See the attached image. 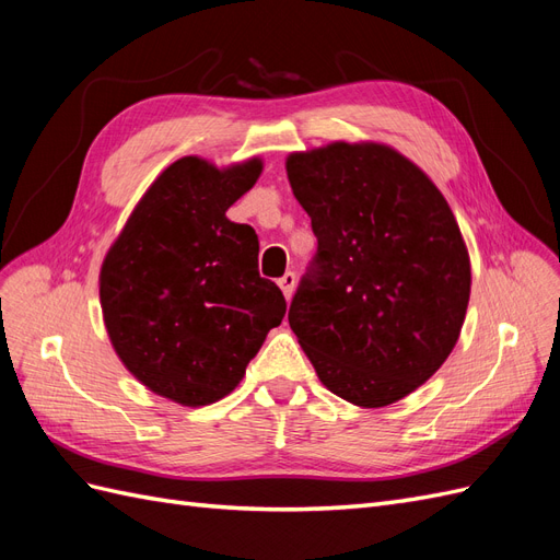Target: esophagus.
Segmentation results:
<instances>
[{"label":"esophagus","instance_id":"1","mask_svg":"<svg viewBox=\"0 0 560 560\" xmlns=\"http://www.w3.org/2000/svg\"><path fill=\"white\" fill-rule=\"evenodd\" d=\"M278 284H280V290H282L284 299L290 301L292 294H294V287H296V273H294V270H287V273L278 280Z\"/></svg>","mask_w":560,"mask_h":560}]
</instances>
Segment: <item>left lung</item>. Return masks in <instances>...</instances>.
Instances as JSON below:
<instances>
[{"label": "left lung", "instance_id": "obj_1", "mask_svg": "<svg viewBox=\"0 0 560 560\" xmlns=\"http://www.w3.org/2000/svg\"><path fill=\"white\" fill-rule=\"evenodd\" d=\"M317 252L290 327L319 381L366 409L387 406L446 362L469 303V257L442 191L383 144L287 159Z\"/></svg>", "mask_w": 560, "mask_h": 560}]
</instances>
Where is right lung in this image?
<instances>
[{
	"label": "right lung",
	"mask_w": 560,
	"mask_h": 560,
	"mask_svg": "<svg viewBox=\"0 0 560 560\" xmlns=\"http://www.w3.org/2000/svg\"><path fill=\"white\" fill-rule=\"evenodd\" d=\"M261 161L219 171L186 156L149 186L107 252L100 303L112 346L151 393L184 406L226 397L287 301L259 276V238L226 210Z\"/></svg>",
	"instance_id": "obj_1"
}]
</instances>
